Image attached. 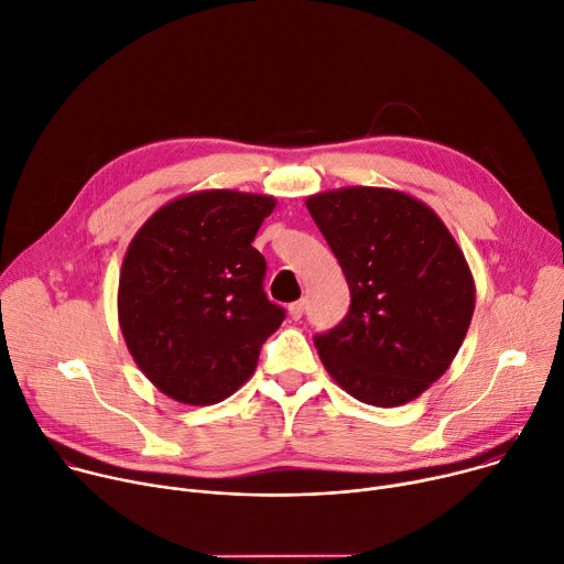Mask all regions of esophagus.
Here are the masks:
<instances>
[{
	"label": "esophagus",
	"mask_w": 564,
	"mask_h": 564,
	"mask_svg": "<svg viewBox=\"0 0 564 564\" xmlns=\"http://www.w3.org/2000/svg\"><path fill=\"white\" fill-rule=\"evenodd\" d=\"M303 308H305V301H294V303L288 305V313L294 322H299L303 317Z\"/></svg>",
	"instance_id": "34e87169"
}]
</instances>
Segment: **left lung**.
Masks as SVG:
<instances>
[{"instance_id": "left-lung-1", "label": "left lung", "mask_w": 564, "mask_h": 564, "mask_svg": "<svg viewBox=\"0 0 564 564\" xmlns=\"http://www.w3.org/2000/svg\"><path fill=\"white\" fill-rule=\"evenodd\" d=\"M305 207L350 290L346 317L315 335L326 371L367 404L414 400L468 333L475 283L464 251L430 207L400 191L350 186Z\"/></svg>"}]
</instances>
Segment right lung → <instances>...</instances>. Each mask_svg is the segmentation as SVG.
<instances>
[{
    "mask_svg": "<svg viewBox=\"0 0 564 564\" xmlns=\"http://www.w3.org/2000/svg\"><path fill=\"white\" fill-rule=\"evenodd\" d=\"M274 207L270 195L193 193L162 207L128 247L121 333L145 378L177 402L231 395L285 319L263 290V253L251 247Z\"/></svg>",
    "mask_w": 564,
    "mask_h": 564,
    "instance_id": "1",
    "label": "right lung"
}]
</instances>
